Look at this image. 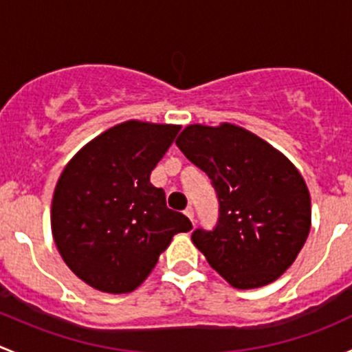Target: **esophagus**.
Returning a JSON list of instances; mask_svg holds the SVG:
<instances>
[{
  "instance_id": "esophagus-1",
  "label": "esophagus",
  "mask_w": 352,
  "mask_h": 352,
  "mask_svg": "<svg viewBox=\"0 0 352 352\" xmlns=\"http://www.w3.org/2000/svg\"><path fill=\"white\" fill-rule=\"evenodd\" d=\"M184 214H186V216H187V218H189V219H190V221H192V225H194V209H192V208H190V206H189V208H187V209H186V211H184Z\"/></svg>"
}]
</instances>
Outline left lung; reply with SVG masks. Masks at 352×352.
Listing matches in <instances>:
<instances>
[{
  "label": "left lung",
  "mask_w": 352,
  "mask_h": 352,
  "mask_svg": "<svg viewBox=\"0 0 352 352\" xmlns=\"http://www.w3.org/2000/svg\"><path fill=\"white\" fill-rule=\"evenodd\" d=\"M175 143L208 173L219 202L218 223L194 230V245L233 287L276 281L310 233V192L300 172L271 144L233 124H192Z\"/></svg>",
  "instance_id": "obj_1"
}]
</instances>
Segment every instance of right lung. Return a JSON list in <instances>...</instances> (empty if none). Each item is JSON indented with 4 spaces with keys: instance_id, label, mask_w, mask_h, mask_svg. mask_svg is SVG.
<instances>
[{
    "instance_id": "obj_1",
    "label": "right lung",
    "mask_w": 352,
    "mask_h": 352,
    "mask_svg": "<svg viewBox=\"0 0 352 352\" xmlns=\"http://www.w3.org/2000/svg\"><path fill=\"white\" fill-rule=\"evenodd\" d=\"M180 127L127 120L91 140L63 170L51 226L67 267L104 293H131L173 235L192 223L150 182Z\"/></svg>"
}]
</instances>
